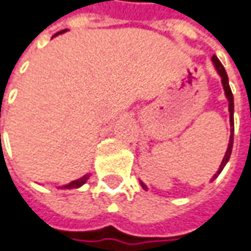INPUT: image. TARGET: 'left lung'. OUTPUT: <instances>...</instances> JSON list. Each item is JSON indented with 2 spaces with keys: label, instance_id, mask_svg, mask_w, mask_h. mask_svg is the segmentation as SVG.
<instances>
[{
  "label": "left lung",
  "instance_id": "1",
  "mask_svg": "<svg viewBox=\"0 0 251 251\" xmlns=\"http://www.w3.org/2000/svg\"><path fill=\"white\" fill-rule=\"evenodd\" d=\"M212 63H213V66H215V69L218 72V75L220 76V79H222V86H223V90H225V96H226V99H227V101H229V120H230V137H229V145H227V150H226V154H225V157L222 159V164L219 165V169L216 171V174L212 176V179L210 181L213 182L218 176H219V174L223 171L225 168V165L227 164V161H229V158H230V154H232V148H233V131H234V121H233V113H234V103H233V94L232 90H230V86H229V77H227V73H226V70L223 68V65L220 63V60L218 57L212 56ZM141 183V186L147 189V185H145L144 182L140 181Z\"/></svg>",
  "mask_w": 251,
  "mask_h": 251
}]
</instances>
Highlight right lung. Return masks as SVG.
<instances>
[{
  "label": "right lung",
  "mask_w": 251,
  "mask_h": 251,
  "mask_svg": "<svg viewBox=\"0 0 251 251\" xmlns=\"http://www.w3.org/2000/svg\"><path fill=\"white\" fill-rule=\"evenodd\" d=\"M66 31H68V29L57 32L55 36H57L59 33H65ZM90 175H92V174H86V175H83L82 178H79V179H76V181H72L70 183H66V185H63V186H59V188H60V189H76V188H80V186H83V185L87 182V179L90 178Z\"/></svg>",
  "instance_id": "right-lung-1"
}]
</instances>
